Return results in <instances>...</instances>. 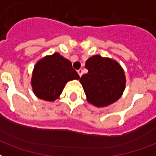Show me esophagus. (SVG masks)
I'll list each match as a JSON object with an SVG mask.
<instances>
[{"mask_svg":"<svg viewBox=\"0 0 156 156\" xmlns=\"http://www.w3.org/2000/svg\"><path fill=\"white\" fill-rule=\"evenodd\" d=\"M78 73L79 74V76L81 77L82 75H83V69L82 68H80V69H78Z\"/></svg>","mask_w":156,"mask_h":156,"instance_id":"34e87169","label":"esophagus"}]
</instances>
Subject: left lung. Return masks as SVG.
I'll return each mask as SVG.
<instances>
[{
	"label": "left lung",
	"instance_id": "8db88e82",
	"mask_svg": "<svg viewBox=\"0 0 156 156\" xmlns=\"http://www.w3.org/2000/svg\"><path fill=\"white\" fill-rule=\"evenodd\" d=\"M88 73L80 78L87 100L98 108L114 104L120 98L125 88L124 69L111 58L94 55L86 61Z\"/></svg>",
	"mask_w": 156,
	"mask_h": 156
}]
</instances>
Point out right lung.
Segmentation results:
<instances>
[{
    "mask_svg": "<svg viewBox=\"0 0 156 156\" xmlns=\"http://www.w3.org/2000/svg\"><path fill=\"white\" fill-rule=\"evenodd\" d=\"M79 79L72 62L60 53L46 56L36 63L31 80L34 94L40 99L53 102L59 98L68 81Z\"/></svg>",
    "mask_w": 156,
    "mask_h": 156,
    "instance_id": "obj_1",
    "label": "right lung"
}]
</instances>
